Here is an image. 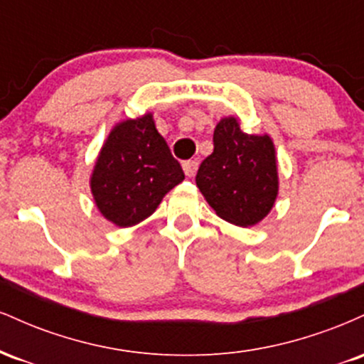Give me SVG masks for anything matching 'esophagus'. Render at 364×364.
Masks as SVG:
<instances>
[{
    "label": "esophagus",
    "instance_id": "obj_1",
    "mask_svg": "<svg viewBox=\"0 0 364 364\" xmlns=\"http://www.w3.org/2000/svg\"><path fill=\"white\" fill-rule=\"evenodd\" d=\"M183 171H185L186 176L193 178L196 174V171H198V162H196V161H185V162H183Z\"/></svg>",
    "mask_w": 364,
    "mask_h": 364
}]
</instances>
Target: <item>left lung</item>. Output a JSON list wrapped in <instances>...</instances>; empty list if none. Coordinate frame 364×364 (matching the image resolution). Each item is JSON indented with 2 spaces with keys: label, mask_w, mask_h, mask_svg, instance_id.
Wrapping results in <instances>:
<instances>
[{
  "label": "left lung",
  "mask_w": 364,
  "mask_h": 364,
  "mask_svg": "<svg viewBox=\"0 0 364 364\" xmlns=\"http://www.w3.org/2000/svg\"><path fill=\"white\" fill-rule=\"evenodd\" d=\"M277 185L272 140L246 135L235 118L220 121L214 152L196 173V186L217 215L241 228L260 223L274 207Z\"/></svg>",
  "instance_id": "8db88e82"
}]
</instances>
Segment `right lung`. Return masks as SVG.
<instances>
[{
    "label": "right lung",
    "instance_id": "right-lung-1",
    "mask_svg": "<svg viewBox=\"0 0 364 364\" xmlns=\"http://www.w3.org/2000/svg\"><path fill=\"white\" fill-rule=\"evenodd\" d=\"M185 179L152 114L119 123L101 150L92 193L99 210L119 228H129L154 214L169 190Z\"/></svg>",
    "mask_w": 364,
    "mask_h": 364
}]
</instances>
